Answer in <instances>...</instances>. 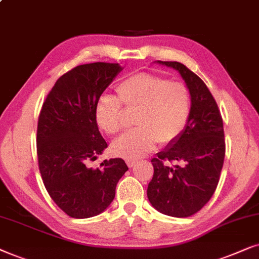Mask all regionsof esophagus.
Wrapping results in <instances>:
<instances>
[{
  "label": "esophagus",
  "instance_id": "obj_1",
  "mask_svg": "<svg viewBox=\"0 0 259 259\" xmlns=\"http://www.w3.org/2000/svg\"><path fill=\"white\" fill-rule=\"evenodd\" d=\"M126 162V164H127V167H134V165L136 164V160H133V158H127V160L125 161Z\"/></svg>",
  "mask_w": 259,
  "mask_h": 259
}]
</instances>
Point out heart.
Returning a JSON list of instances; mask_svg holds the SVG:
<instances>
[{
	"label": "heart",
	"instance_id": "obj_1",
	"mask_svg": "<svg viewBox=\"0 0 259 259\" xmlns=\"http://www.w3.org/2000/svg\"><path fill=\"white\" fill-rule=\"evenodd\" d=\"M118 98L103 96L96 106V118L109 136L122 130L123 108L137 111L133 132L112 144L116 155L137 158L156 146H169L185 132L192 110L189 90L184 82L140 72L122 80L116 89Z\"/></svg>",
	"mask_w": 259,
	"mask_h": 259
}]
</instances>
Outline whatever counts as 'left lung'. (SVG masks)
<instances>
[{"mask_svg": "<svg viewBox=\"0 0 259 259\" xmlns=\"http://www.w3.org/2000/svg\"><path fill=\"white\" fill-rule=\"evenodd\" d=\"M180 72L189 90L192 110L178 141L151 160L150 204L163 214L186 218L200 211L218 186L225 157L223 117L204 81L184 64L158 61Z\"/></svg>", "mask_w": 259, "mask_h": 259, "instance_id": "1", "label": "left lung"}]
</instances>
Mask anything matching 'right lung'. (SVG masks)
<instances>
[{"label":"right lung","instance_id":"add662e5","mask_svg":"<svg viewBox=\"0 0 259 259\" xmlns=\"http://www.w3.org/2000/svg\"><path fill=\"white\" fill-rule=\"evenodd\" d=\"M122 70L118 64L79 65L55 81L41 108L36 153L44 185L58 207L84 219L105 211L127 165L123 158L89 165L108 147L98 129L96 106Z\"/></svg>","mask_w":259,"mask_h":259}]
</instances>
